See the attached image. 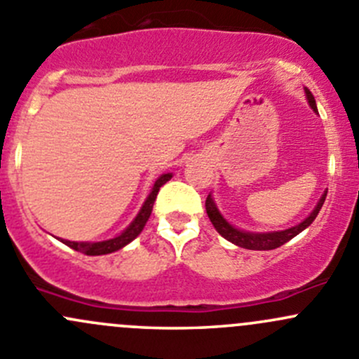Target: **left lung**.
I'll list each match as a JSON object with an SVG mask.
<instances>
[{"label": "left lung", "instance_id": "1", "mask_svg": "<svg viewBox=\"0 0 359 359\" xmlns=\"http://www.w3.org/2000/svg\"><path fill=\"white\" fill-rule=\"evenodd\" d=\"M304 92H306L307 102H309L311 109H313L314 112H318L316 100H314L313 93H311L307 88H304ZM327 193L328 191H325V193L321 194L318 205L314 206L313 212H311L309 215L302 220V222L297 224V226H293V227H288V229L269 231V233H252V231H243V229H238V227H234L233 224L227 222V220L224 219L222 213L219 212V208H217L212 194H208V198H206L205 206H206V213H208L210 222L213 224V227L217 229V233H219L222 238H226L227 241H231V243L236 245V247L247 248V250H274V248L281 247V245H285L287 241H290L292 238H295L297 234L302 233L306 227H309L311 224H313V220L316 219L318 213H320V210H321V206H323L325 198H327Z\"/></svg>", "mask_w": 359, "mask_h": 359}]
</instances>
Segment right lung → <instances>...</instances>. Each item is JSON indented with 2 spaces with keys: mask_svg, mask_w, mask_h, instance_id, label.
<instances>
[{
  "mask_svg": "<svg viewBox=\"0 0 359 359\" xmlns=\"http://www.w3.org/2000/svg\"><path fill=\"white\" fill-rule=\"evenodd\" d=\"M170 179H172V173H163V175L158 177L153 189H151L149 196L146 198L144 205L140 206L135 219H133L132 222H130V226L126 227L125 231H121L118 236L111 238V240H104V241H69V240H62V238H57V240L62 241L64 245H67L69 248L76 250V252L85 253V255H107V253L118 252V250H121L128 243H132V241L142 233L144 226H146V222L151 217V212H153V205L154 201H156L159 187H161L163 184L168 182Z\"/></svg>",
  "mask_w": 359,
  "mask_h": 359,
  "instance_id": "add662e5",
  "label": "right lung"
}]
</instances>
